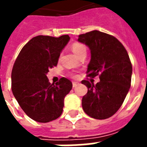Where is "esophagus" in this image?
Instances as JSON below:
<instances>
[{"mask_svg": "<svg viewBox=\"0 0 147 147\" xmlns=\"http://www.w3.org/2000/svg\"><path fill=\"white\" fill-rule=\"evenodd\" d=\"M78 85H79V83L77 82H72V86H73V88H76V86H78Z\"/></svg>", "mask_w": 147, "mask_h": 147, "instance_id": "esophagus-1", "label": "esophagus"}]
</instances>
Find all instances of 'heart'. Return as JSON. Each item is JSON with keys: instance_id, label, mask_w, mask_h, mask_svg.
Here are the masks:
<instances>
[{"instance_id": "1", "label": "heart", "mask_w": 147, "mask_h": 147, "mask_svg": "<svg viewBox=\"0 0 147 147\" xmlns=\"http://www.w3.org/2000/svg\"><path fill=\"white\" fill-rule=\"evenodd\" d=\"M71 49L73 53L76 54L78 57H79L82 54H86V47L84 44L80 43V42H75L71 45ZM74 77L76 76H73Z\"/></svg>"}]
</instances>
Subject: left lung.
Here are the masks:
<instances>
[{
	"label": "left lung",
	"mask_w": 147,
	"mask_h": 147,
	"mask_svg": "<svg viewBox=\"0 0 147 147\" xmlns=\"http://www.w3.org/2000/svg\"><path fill=\"white\" fill-rule=\"evenodd\" d=\"M78 41L91 50L87 76L100 78L95 85L82 81L88 88L82 100L83 110L92 118L111 117L121 107L130 88L132 64L127 52L114 36L98 30L81 34Z\"/></svg>",
	"instance_id": "left-lung-1"
}]
</instances>
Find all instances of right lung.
I'll return each mask as SVG.
<instances>
[{"instance_id":"obj_1","label":"right lung","mask_w":147,"mask_h":147,"mask_svg":"<svg viewBox=\"0 0 147 147\" xmlns=\"http://www.w3.org/2000/svg\"><path fill=\"white\" fill-rule=\"evenodd\" d=\"M70 40L69 35L37 36L20 52L11 72L13 96L29 117L40 123L57 119L63 111L64 98L72 88L66 78L51 84L47 74L56 66L60 53Z\"/></svg>"}]
</instances>
